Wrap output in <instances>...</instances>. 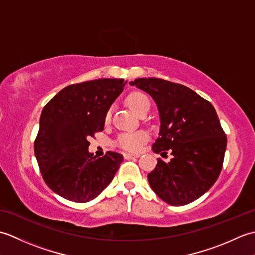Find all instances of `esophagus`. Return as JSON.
Wrapping results in <instances>:
<instances>
[{
	"mask_svg": "<svg viewBox=\"0 0 255 255\" xmlns=\"http://www.w3.org/2000/svg\"><path fill=\"white\" fill-rule=\"evenodd\" d=\"M139 154H132V153H124V158L127 159V160H130V159H134V158H139Z\"/></svg>",
	"mask_w": 255,
	"mask_h": 255,
	"instance_id": "1",
	"label": "esophagus"
}]
</instances>
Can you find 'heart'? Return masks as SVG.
<instances>
[{
  "mask_svg": "<svg viewBox=\"0 0 255 255\" xmlns=\"http://www.w3.org/2000/svg\"><path fill=\"white\" fill-rule=\"evenodd\" d=\"M127 104L131 110L137 114L138 116H141L145 112L150 110V101L147 95H144L141 92H133L127 96ZM112 117V110H108L105 115V123H110ZM149 140V134L144 130L137 131H128L123 132L117 138V143L121 148L136 152L141 149L143 143Z\"/></svg>",
  "mask_w": 255,
  "mask_h": 255,
  "instance_id": "1",
  "label": "heart"
}]
</instances>
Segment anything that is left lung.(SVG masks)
<instances>
[{
    "label": "left lung",
    "instance_id": "obj_1",
    "mask_svg": "<svg viewBox=\"0 0 255 255\" xmlns=\"http://www.w3.org/2000/svg\"><path fill=\"white\" fill-rule=\"evenodd\" d=\"M136 85L152 97L160 114V133L152 144L158 159L148 174L151 188L165 203L183 206L214 185L223 169L227 136L214 106L187 86L156 78L136 79Z\"/></svg>",
    "mask_w": 255,
    "mask_h": 255
}]
</instances>
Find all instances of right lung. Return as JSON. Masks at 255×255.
Instances as JSON below:
<instances>
[{
	"label": "right lung",
	"instance_id": "1",
	"mask_svg": "<svg viewBox=\"0 0 255 255\" xmlns=\"http://www.w3.org/2000/svg\"><path fill=\"white\" fill-rule=\"evenodd\" d=\"M124 79H99L61 90L41 112L34 151L42 178L51 191L86 203L104 191L124 156L89 152V138L104 129L105 115L126 85Z\"/></svg>",
	"mask_w": 255,
	"mask_h": 255
}]
</instances>
